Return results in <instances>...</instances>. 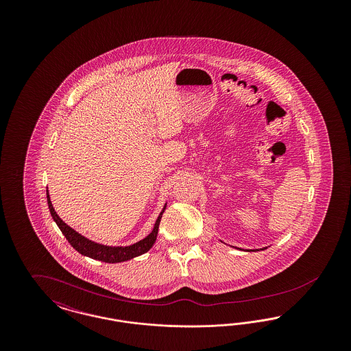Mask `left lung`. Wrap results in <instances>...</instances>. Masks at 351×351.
I'll return each mask as SVG.
<instances>
[{
    "mask_svg": "<svg viewBox=\"0 0 351 351\" xmlns=\"http://www.w3.org/2000/svg\"><path fill=\"white\" fill-rule=\"evenodd\" d=\"M222 242V241H221ZM234 247V246H232ZM234 249H238V247H234ZM265 249H267V247H263V249H254V250H250V249H247L246 251H259V250H265ZM239 250H242V249H239Z\"/></svg>",
    "mask_w": 351,
    "mask_h": 351,
    "instance_id": "left-lung-1",
    "label": "left lung"
}]
</instances>
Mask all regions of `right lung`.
I'll use <instances>...</instances> for the list:
<instances>
[{"label": "right lung", "instance_id": "1", "mask_svg": "<svg viewBox=\"0 0 351 351\" xmlns=\"http://www.w3.org/2000/svg\"><path fill=\"white\" fill-rule=\"evenodd\" d=\"M47 204H49L51 216L53 218V221L56 222V225L59 226L60 232L67 238L71 246L84 256H89L92 259L101 261V262H105V263L126 262V261H130L135 256H139V255L150 250L152 245L156 241L159 223H160V219H162V216H163L165 209H166V205H167V204H165L162 212L159 213V216L155 221V225H154L151 233L147 237H145L143 239L135 242L133 245H129V246H108V245H102V243H97L95 241H90L86 237H84L82 234L77 233L76 230H73L71 226H68L67 223L59 217L58 213L55 212V209L52 206V202H51L49 189H47Z\"/></svg>", "mask_w": 351, "mask_h": 351}]
</instances>
